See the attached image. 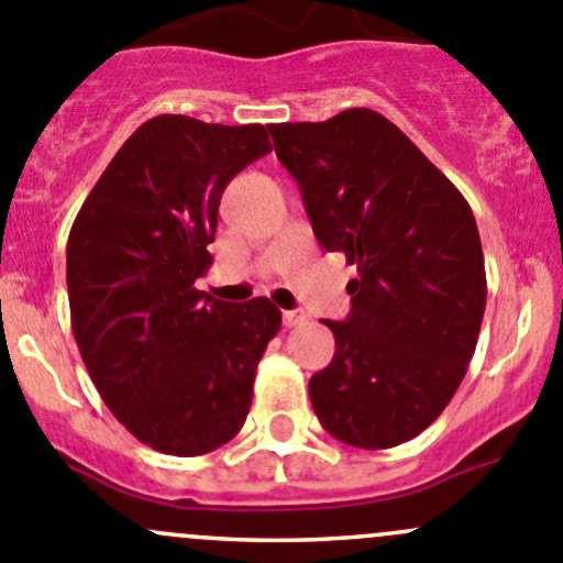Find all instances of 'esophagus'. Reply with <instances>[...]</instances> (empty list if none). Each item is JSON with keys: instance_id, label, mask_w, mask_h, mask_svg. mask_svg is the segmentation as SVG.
<instances>
[{"instance_id": "obj_1", "label": "esophagus", "mask_w": 563, "mask_h": 563, "mask_svg": "<svg viewBox=\"0 0 563 563\" xmlns=\"http://www.w3.org/2000/svg\"><path fill=\"white\" fill-rule=\"evenodd\" d=\"M305 321H308V316H305L302 310H286V313H283V323H286L288 329H294V327H302Z\"/></svg>"}]
</instances>
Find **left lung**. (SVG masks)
I'll return each mask as SVG.
<instances>
[{"label":"left lung","instance_id":"left-lung-1","mask_svg":"<svg viewBox=\"0 0 563 563\" xmlns=\"http://www.w3.org/2000/svg\"><path fill=\"white\" fill-rule=\"evenodd\" d=\"M269 133L316 240L356 266L349 318L327 321L334 356L310 378L313 411L343 444L389 450L439 419L474 356L487 299L474 212L371 108Z\"/></svg>","mask_w":563,"mask_h":563}]
</instances>
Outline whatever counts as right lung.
I'll use <instances>...</instances> for the list:
<instances>
[{"label":"right lung","mask_w":563,"mask_h":563,"mask_svg":"<svg viewBox=\"0 0 563 563\" xmlns=\"http://www.w3.org/2000/svg\"><path fill=\"white\" fill-rule=\"evenodd\" d=\"M264 124L163 113L108 163L67 240L78 351L113 417L163 455H207L245 424L280 310L198 291L225 185L269 152Z\"/></svg>","instance_id":"1"}]
</instances>
